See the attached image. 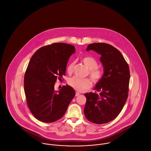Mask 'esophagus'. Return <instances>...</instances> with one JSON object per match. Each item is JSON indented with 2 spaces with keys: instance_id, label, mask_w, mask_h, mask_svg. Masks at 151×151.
<instances>
[{
  "instance_id": "1",
  "label": "esophagus",
  "mask_w": 151,
  "mask_h": 151,
  "mask_svg": "<svg viewBox=\"0 0 151 151\" xmlns=\"http://www.w3.org/2000/svg\"><path fill=\"white\" fill-rule=\"evenodd\" d=\"M79 94H80V93H79V92L76 91V94H75V96H78Z\"/></svg>"
}]
</instances>
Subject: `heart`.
<instances>
[{"mask_svg":"<svg viewBox=\"0 0 151 151\" xmlns=\"http://www.w3.org/2000/svg\"><path fill=\"white\" fill-rule=\"evenodd\" d=\"M82 62L89 69V75L91 79L95 83H98L103 78L102 70L97 68L98 63L94 58L91 57H85L82 59ZM74 67V62H70L67 67V72L71 73ZM68 84L76 91H82L88 89L91 86V82L88 78H79L76 76L70 78L68 80Z\"/></svg>","mask_w":151,"mask_h":151,"instance_id":"heart-1","label":"heart"}]
</instances>
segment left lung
I'll return each instance as SVG.
<instances>
[{
  "instance_id": "1",
  "label": "left lung",
  "mask_w": 151,
  "mask_h": 151,
  "mask_svg": "<svg viewBox=\"0 0 151 151\" xmlns=\"http://www.w3.org/2000/svg\"><path fill=\"white\" fill-rule=\"evenodd\" d=\"M89 50L101 55L104 73L94 88L99 93L85 94L84 114L91 122L101 124L115 119L124 107L128 98L129 69L120 52L110 44H90L86 48Z\"/></svg>"
}]
</instances>
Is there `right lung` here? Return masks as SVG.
Masks as SVG:
<instances>
[{
  "instance_id": "obj_1",
  "label": "right lung",
  "mask_w": 151,
  "mask_h": 151,
  "mask_svg": "<svg viewBox=\"0 0 151 151\" xmlns=\"http://www.w3.org/2000/svg\"><path fill=\"white\" fill-rule=\"evenodd\" d=\"M75 52L73 45L58 42L40 48L32 56L24 89L28 107L37 120L52 122L60 119L75 96L68 85L54 90L55 83L65 75L68 61Z\"/></svg>"
}]
</instances>
